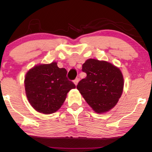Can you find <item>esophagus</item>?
I'll return each mask as SVG.
<instances>
[{"label": "esophagus", "instance_id": "esophagus-1", "mask_svg": "<svg viewBox=\"0 0 152 152\" xmlns=\"http://www.w3.org/2000/svg\"><path fill=\"white\" fill-rule=\"evenodd\" d=\"M78 82H79V79H78V78H76V79L74 80V84H75V85L76 86L77 84H78Z\"/></svg>", "mask_w": 152, "mask_h": 152}]
</instances>
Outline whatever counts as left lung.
<instances>
[{
    "label": "left lung",
    "instance_id": "1",
    "mask_svg": "<svg viewBox=\"0 0 152 152\" xmlns=\"http://www.w3.org/2000/svg\"><path fill=\"white\" fill-rule=\"evenodd\" d=\"M85 78L76 88L94 112L102 114L112 109L121 96L123 74L118 67L104 60L88 59L82 65Z\"/></svg>",
    "mask_w": 152,
    "mask_h": 152
}]
</instances>
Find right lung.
<instances>
[{"label":"right lung","mask_w":152,"mask_h":152,"mask_svg":"<svg viewBox=\"0 0 152 152\" xmlns=\"http://www.w3.org/2000/svg\"><path fill=\"white\" fill-rule=\"evenodd\" d=\"M66 74V69L58 68L56 61L38 64L27 71L24 80L25 93L36 111L49 115L60 109L68 92L76 88Z\"/></svg>","instance_id":"1"}]
</instances>
